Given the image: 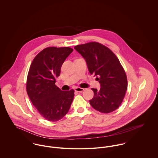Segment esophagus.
<instances>
[{
  "label": "esophagus",
  "mask_w": 158,
  "mask_h": 158,
  "mask_svg": "<svg viewBox=\"0 0 158 158\" xmlns=\"http://www.w3.org/2000/svg\"><path fill=\"white\" fill-rule=\"evenodd\" d=\"M75 90L77 92H82L84 90V89L79 88V87H77L75 88Z\"/></svg>",
  "instance_id": "esophagus-1"
}]
</instances>
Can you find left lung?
<instances>
[{
  "instance_id": "obj_1",
  "label": "left lung",
  "mask_w": 158,
  "mask_h": 158,
  "mask_svg": "<svg viewBox=\"0 0 158 158\" xmlns=\"http://www.w3.org/2000/svg\"><path fill=\"white\" fill-rule=\"evenodd\" d=\"M74 48L85 60L89 72L97 77L100 89L92 88L94 97L90 105L97 111L110 113L121 105L127 90L125 72L118 59L107 47L92 42L78 45Z\"/></svg>"
}]
</instances>
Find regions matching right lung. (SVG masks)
<instances>
[{"label": "right lung", "mask_w": 158, "mask_h": 158, "mask_svg": "<svg viewBox=\"0 0 158 158\" xmlns=\"http://www.w3.org/2000/svg\"><path fill=\"white\" fill-rule=\"evenodd\" d=\"M72 52L68 47L45 48L35 56L29 69L27 94L38 111L47 120L61 119L73 101V89L63 91L55 85L62 64Z\"/></svg>", "instance_id": "right-lung-1"}]
</instances>
